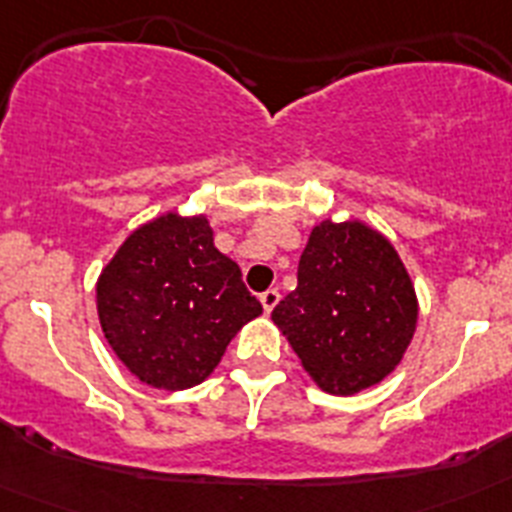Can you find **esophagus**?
I'll use <instances>...</instances> for the list:
<instances>
[{
  "label": "esophagus",
  "instance_id": "1",
  "mask_svg": "<svg viewBox=\"0 0 512 512\" xmlns=\"http://www.w3.org/2000/svg\"><path fill=\"white\" fill-rule=\"evenodd\" d=\"M279 289H266V292H261V305H264V312H271L274 307H277L279 302Z\"/></svg>",
  "mask_w": 512,
  "mask_h": 512
}]
</instances>
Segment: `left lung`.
Segmentation results:
<instances>
[{
  "label": "left lung",
  "instance_id": "1",
  "mask_svg": "<svg viewBox=\"0 0 512 512\" xmlns=\"http://www.w3.org/2000/svg\"><path fill=\"white\" fill-rule=\"evenodd\" d=\"M271 320L325 392L354 395L400 364L418 323V300L382 233L354 220H325L302 251L297 289Z\"/></svg>",
  "mask_w": 512,
  "mask_h": 512
}]
</instances>
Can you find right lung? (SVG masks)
Segmentation results:
<instances>
[{"label": "right lung", "instance_id": "1", "mask_svg": "<svg viewBox=\"0 0 512 512\" xmlns=\"http://www.w3.org/2000/svg\"><path fill=\"white\" fill-rule=\"evenodd\" d=\"M97 310L117 359L174 392L210 377L261 302L215 248L205 217L169 212L122 243L97 282Z\"/></svg>", "mask_w": 512, "mask_h": 512}]
</instances>
